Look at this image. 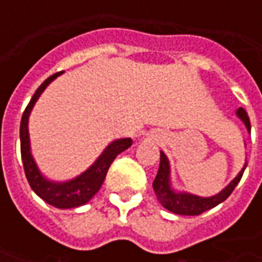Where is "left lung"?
<instances>
[{
  "mask_svg": "<svg viewBox=\"0 0 262 262\" xmlns=\"http://www.w3.org/2000/svg\"><path fill=\"white\" fill-rule=\"evenodd\" d=\"M237 115L244 122L247 130H251V125H250V119H248L247 112L243 108H238L237 109ZM246 167H247V164L244 165V168L238 172V176L222 192L210 198H201L196 196V195H191V193L174 192L171 189L170 164H168V160L165 157V154L163 151H160L159 172H157L156 180L153 182L154 192L157 195L159 202L165 209H168L170 212H172V213L185 214V216H198V214L203 213V212H206L209 209L217 206L219 203H222L223 201H226L227 198L230 196V193L234 191L236 185L242 180L243 172L246 170Z\"/></svg>",
  "mask_w": 262,
  "mask_h": 262,
  "instance_id": "1",
  "label": "left lung"
}]
</instances>
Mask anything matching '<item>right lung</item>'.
I'll list each match as a JSON object with an SVG mask.
<instances>
[{
	"label": "right lung",
	"instance_id": "right-lung-1",
	"mask_svg": "<svg viewBox=\"0 0 262 262\" xmlns=\"http://www.w3.org/2000/svg\"><path fill=\"white\" fill-rule=\"evenodd\" d=\"M61 74L50 75L48 80L42 82V85L39 86L36 92L33 94L31 102L28 103L25 108V112L22 115L20 119V156H22V163H24V170H25L26 180L29 182L31 188L35 191L37 196H40L52 205L54 208L59 209H70L77 208L81 205H85L95 193L99 191V188L103 184V180L106 177L109 167L112 164V161L116 159V156L125 151L126 148L132 146V139H119L115 140L105 148L99 159L81 176H78L74 180L67 182H50L39 172L36 164L33 161V157L31 154V146H29V132H28V119L31 114L33 105L37 101L39 95L45 91V88L52 82V81Z\"/></svg>",
	"mask_w": 262,
	"mask_h": 262
}]
</instances>
